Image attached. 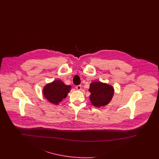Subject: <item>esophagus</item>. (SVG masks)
<instances>
[{
    "label": "esophagus",
    "mask_w": 159,
    "mask_h": 159,
    "mask_svg": "<svg viewBox=\"0 0 159 159\" xmlns=\"http://www.w3.org/2000/svg\"><path fill=\"white\" fill-rule=\"evenodd\" d=\"M76 88L77 90L80 91L82 89V86L81 85H77V86H76Z\"/></svg>",
    "instance_id": "1"
}]
</instances>
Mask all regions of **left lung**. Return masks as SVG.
<instances>
[{
  "instance_id": "8db88e82",
  "label": "left lung",
  "mask_w": 159,
  "mask_h": 159,
  "mask_svg": "<svg viewBox=\"0 0 159 159\" xmlns=\"http://www.w3.org/2000/svg\"><path fill=\"white\" fill-rule=\"evenodd\" d=\"M89 91L91 92L90 100L92 104L97 107L107 105L114 95L113 88L101 82L91 83Z\"/></svg>"
}]
</instances>
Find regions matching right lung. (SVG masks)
Masks as SVG:
<instances>
[{"mask_svg":"<svg viewBox=\"0 0 159 159\" xmlns=\"http://www.w3.org/2000/svg\"><path fill=\"white\" fill-rule=\"evenodd\" d=\"M70 88L71 86L65 84L60 80H57L46 84L43 92L45 98L50 102L57 105L62 99L66 98Z\"/></svg>","mask_w":159,"mask_h":159,"instance_id":"add662e5","label":"right lung"}]
</instances>
